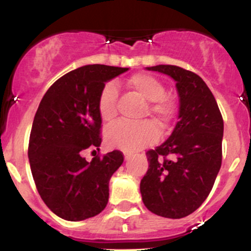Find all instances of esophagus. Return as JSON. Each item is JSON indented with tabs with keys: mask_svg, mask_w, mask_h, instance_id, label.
I'll return each instance as SVG.
<instances>
[{
	"mask_svg": "<svg viewBox=\"0 0 251 251\" xmlns=\"http://www.w3.org/2000/svg\"><path fill=\"white\" fill-rule=\"evenodd\" d=\"M130 157H131V153L125 152V159H126V161H127V159H130Z\"/></svg>",
	"mask_w": 251,
	"mask_h": 251,
	"instance_id": "34e87169",
	"label": "esophagus"
}]
</instances>
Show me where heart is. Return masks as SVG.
Instances as JSON below:
<instances>
[{"instance_id": "heart-1", "label": "heart", "mask_w": 251, "mask_h": 251, "mask_svg": "<svg viewBox=\"0 0 251 251\" xmlns=\"http://www.w3.org/2000/svg\"><path fill=\"white\" fill-rule=\"evenodd\" d=\"M126 85L149 101L147 113L153 117L162 126H167L176 114L175 101L166 94V87L155 76L145 73L133 74L126 79ZM117 85L108 82L102 87L98 99V111L101 119L114 120L117 117ZM158 138V128L151 121L138 124L119 121L109 126L106 131L107 143L113 148L125 151H136L151 144Z\"/></svg>"}]
</instances>
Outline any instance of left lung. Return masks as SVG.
Wrapping results in <instances>:
<instances>
[{
    "instance_id": "obj_1",
    "label": "left lung",
    "mask_w": 251,
    "mask_h": 251,
    "mask_svg": "<svg viewBox=\"0 0 251 251\" xmlns=\"http://www.w3.org/2000/svg\"><path fill=\"white\" fill-rule=\"evenodd\" d=\"M147 69L175 79L180 108L169 138L147 152L142 199L157 216L183 218L199 208L212 191L222 166L224 121L213 94L197 74L176 65Z\"/></svg>"
}]
</instances>
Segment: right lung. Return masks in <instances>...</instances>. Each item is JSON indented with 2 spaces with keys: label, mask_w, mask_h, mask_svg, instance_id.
I'll return each instance as SVG.
<instances>
[{
  "label": "right lung",
  "mask_w": 251,
  "mask_h": 251,
  "mask_svg": "<svg viewBox=\"0 0 251 251\" xmlns=\"http://www.w3.org/2000/svg\"><path fill=\"white\" fill-rule=\"evenodd\" d=\"M127 70L84 65L57 79L41 99L29 136V166L41 199L60 218L84 220L108 202V183L123 164V152L114 150L90 162L82 153L99 150L102 140L98 111L101 89Z\"/></svg>",
  "instance_id": "1"
}]
</instances>
